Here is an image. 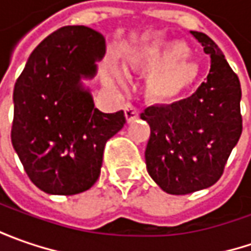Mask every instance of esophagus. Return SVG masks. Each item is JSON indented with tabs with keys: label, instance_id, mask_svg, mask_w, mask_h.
<instances>
[{
	"label": "esophagus",
	"instance_id": "1",
	"mask_svg": "<svg viewBox=\"0 0 251 251\" xmlns=\"http://www.w3.org/2000/svg\"><path fill=\"white\" fill-rule=\"evenodd\" d=\"M124 116H126L127 123H132V121H135L138 119V109L134 107L132 104H127L124 107Z\"/></svg>",
	"mask_w": 251,
	"mask_h": 251
}]
</instances>
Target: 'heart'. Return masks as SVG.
I'll return each instance as SVG.
<instances>
[{"instance_id": "b5f03b06", "label": "heart", "mask_w": 251, "mask_h": 251, "mask_svg": "<svg viewBox=\"0 0 251 251\" xmlns=\"http://www.w3.org/2000/svg\"><path fill=\"white\" fill-rule=\"evenodd\" d=\"M188 49L173 40L163 44H145L130 50L127 68L132 73L148 75V91L158 100H170L196 81L197 65L187 61ZM123 79L117 68H110L104 81L109 85Z\"/></svg>"}]
</instances>
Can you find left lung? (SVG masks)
<instances>
[{"instance_id": "left-lung-1", "label": "left lung", "mask_w": 251, "mask_h": 251, "mask_svg": "<svg viewBox=\"0 0 251 251\" xmlns=\"http://www.w3.org/2000/svg\"><path fill=\"white\" fill-rule=\"evenodd\" d=\"M190 33L211 58L207 81L183 100L141 113L151 127L147 170L163 191L175 196L215 184L242 134L237 75L212 39L201 32Z\"/></svg>"}]
</instances>
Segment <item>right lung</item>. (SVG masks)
Here are the masks:
<instances>
[{"mask_svg":"<svg viewBox=\"0 0 251 251\" xmlns=\"http://www.w3.org/2000/svg\"><path fill=\"white\" fill-rule=\"evenodd\" d=\"M106 46L86 26H64L27 58L14 88L11 141L36 187L53 196L91 188L123 110L101 113L83 81L93 79Z\"/></svg>","mask_w":251,"mask_h":251,"instance_id":"add662e5","label":"right lung"}]
</instances>
